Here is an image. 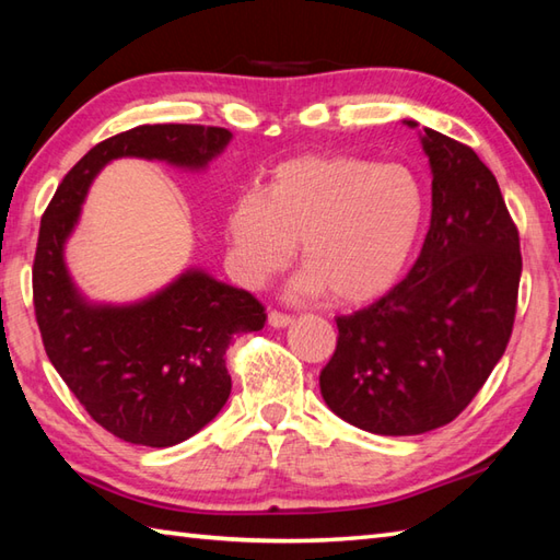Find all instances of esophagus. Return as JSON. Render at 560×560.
Instances as JSON below:
<instances>
[{"label": "esophagus", "instance_id": "34e87169", "mask_svg": "<svg viewBox=\"0 0 560 560\" xmlns=\"http://www.w3.org/2000/svg\"><path fill=\"white\" fill-rule=\"evenodd\" d=\"M291 323H293V317L287 315V313H277V311L269 313V325L273 329H283V327H289Z\"/></svg>", "mask_w": 560, "mask_h": 560}]
</instances>
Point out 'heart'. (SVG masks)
Here are the masks:
<instances>
[{
	"label": "heart",
	"mask_w": 560,
	"mask_h": 560,
	"mask_svg": "<svg viewBox=\"0 0 560 560\" xmlns=\"http://www.w3.org/2000/svg\"><path fill=\"white\" fill-rule=\"evenodd\" d=\"M423 219V185L407 165L301 156L281 163L261 192L233 201L225 235L245 287L287 267L299 237L305 269L291 293L365 303L401 277Z\"/></svg>",
	"instance_id": "obj_1"
}]
</instances>
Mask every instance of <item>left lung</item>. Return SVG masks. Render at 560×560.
Returning <instances> with one entry per match:
<instances>
[{"mask_svg": "<svg viewBox=\"0 0 560 560\" xmlns=\"http://www.w3.org/2000/svg\"><path fill=\"white\" fill-rule=\"evenodd\" d=\"M419 137L433 173L421 255L383 299L337 317V351L319 373L327 407L375 435H419L457 419L515 323L520 235L495 175L459 141L428 127Z\"/></svg>", "mask_w": 560, "mask_h": 560, "instance_id": "8db88e82", "label": "left lung"}]
</instances>
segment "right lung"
<instances>
[{"mask_svg":"<svg viewBox=\"0 0 560 560\" xmlns=\"http://www.w3.org/2000/svg\"><path fill=\"white\" fill-rule=\"evenodd\" d=\"M233 135L223 127L141 125L101 141L71 168L45 209L33 261V303L45 353L105 431L132 445L171 447L217 419L231 395L225 349L259 331L253 293L189 267L135 303H93L71 279L65 247L96 175L115 159L205 171Z\"/></svg>","mask_w":560,"mask_h":560,"instance_id":"1","label":"right lung"}]
</instances>
